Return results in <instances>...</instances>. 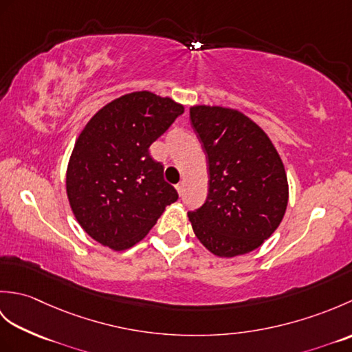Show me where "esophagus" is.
I'll use <instances>...</instances> for the list:
<instances>
[{
  "mask_svg": "<svg viewBox=\"0 0 352 352\" xmlns=\"http://www.w3.org/2000/svg\"><path fill=\"white\" fill-rule=\"evenodd\" d=\"M175 189L178 190V193H180V195H183V190H184V183H183V182L178 183V184L175 186Z\"/></svg>",
  "mask_w": 352,
  "mask_h": 352,
  "instance_id": "1",
  "label": "esophagus"
}]
</instances>
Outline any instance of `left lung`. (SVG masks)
Masks as SVG:
<instances>
[{
	"mask_svg": "<svg viewBox=\"0 0 352 352\" xmlns=\"http://www.w3.org/2000/svg\"><path fill=\"white\" fill-rule=\"evenodd\" d=\"M207 159L208 195L189 212L199 242L219 257L251 252L271 237L286 212L289 188L271 139L233 109L190 107Z\"/></svg>",
	"mask_w": 352,
	"mask_h": 352,
	"instance_id": "1",
	"label": "left lung"
}]
</instances>
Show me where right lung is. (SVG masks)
<instances>
[{"label":"right lung","mask_w":352,"mask_h":352,"mask_svg":"<svg viewBox=\"0 0 352 352\" xmlns=\"http://www.w3.org/2000/svg\"><path fill=\"white\" fill-rule=\"evenodd\" d=\"M184 107L153 92L109 102L78 136L66 172V192L86 233L115 251L142 241L178 193L164 182L149 146Z\"/></svg>","instance_id":"add662e5"}]
</instances>
